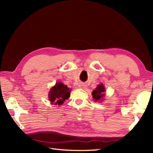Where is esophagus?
I'll return each instance as SVG.
<instances>
[{
    "label": "esophagus",
    "instance_id": "34e87169",
    "mask_svg": "<svg viewBox=\"0 0 153 153\" xmlns=\"http://www.w3.org/2000/svg\"><path fill=\"white\" fill-rule=\"evenodd\" d=\"M79 86H80V87H81V88H84V87H85V85H84V84H80Z\"/></svg>",
    "mask_w": 153,
    "mask_h": 153
}]
</instances>
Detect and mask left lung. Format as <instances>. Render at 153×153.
<instances>
[{
	"label": "left lung",
	"mask_w": 153,
	"mask_h": 153,
	"mask_svg": "<svg viewBox=\"0 0 153 153\" xmlns=\"http://www.w3.org/2000/svg\"><path fill=\"white\" fill-rule=\"evenodd\" d=\"M105 89L104 85L101 84L100 85H97V87L92 92V97H93L94 100L95 101H99L100 100H102L103 98L105 96Z\"/></svg>",
	"instance_id": "left-lung-1"
}]
</instances>
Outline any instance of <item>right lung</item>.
I'll return each instance as SVG.
<instances>
[{"label": "right lung", "instance_id": "1", "mask_svg": "<svg viewBox=\"0 0 153 153\" xmlns=\"http://www.w3.org/2000/svg\"><path fill=\"white\" fill-rule=\"evenodd\" d=\"M71 89L62 82H57L51 88L48 94L49 101L55 105H62L64 101L70 97Z\"/></svg>", "mask_w": 153, "mask_h": 153}]
</instances>
